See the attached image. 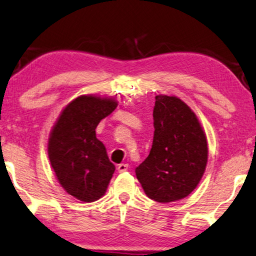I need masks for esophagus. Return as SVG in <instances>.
Segmentation results:
<instances>
[{
    "label": "esophagus",
    "instance_id": "obj_1",
    "mask_svg": "<svg viewBox=\"0 0 256 256\" xmlns=\"http://www.w3.org/2000/svg\"><path fill=\"white\" fill-rule=\"evenodd\" d=\"M128 168H129V165L128 164H120V165H118V171H119L120 173L128 171Z\"/></svg>",
    "mask_w": 256,
    "mask_h": 256
}]
</instances>
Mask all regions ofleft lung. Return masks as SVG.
Instances as JSON below:
<instances>
[{
  "label": "left lung",
  "mask_w": 256,
  "mask_h": 256,
  "mask_svg": "<svg viewBox=\"0 0 256 256\" xmlns=\"http://www.w3.org/2000/svg\"><path fill=\"white\" fill-rule=\"evenodd\" d=\"M152 148L135 170L148 198L160 203L187 198L198 187L208 162V140L202 124L176 96H156Z\"/></svg>",
  "instance_id": "8db88e82"
}]
</instances>
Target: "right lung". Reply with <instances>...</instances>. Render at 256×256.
I'll list each match as a JSON object with an SVG mask.
<instances>
[{
  "instance_id": "obj_1",
  "label": "right lung",
  "mask_w": 256,
  "mask_h": 256,
  "mask_svg": "<svg viewBox=\"0 0 256 256\" xmlns=\"http://www.w3.org/2000/svg\"><path fill=\"white\" fill-rule=\"evenodd\" d=\"M116 106L114 97L78 96L62 110L50 132L47 152L55 176L69 195L82 202L102 198L116 171L96 128Z\"/></svg>"
}]
</instances>
